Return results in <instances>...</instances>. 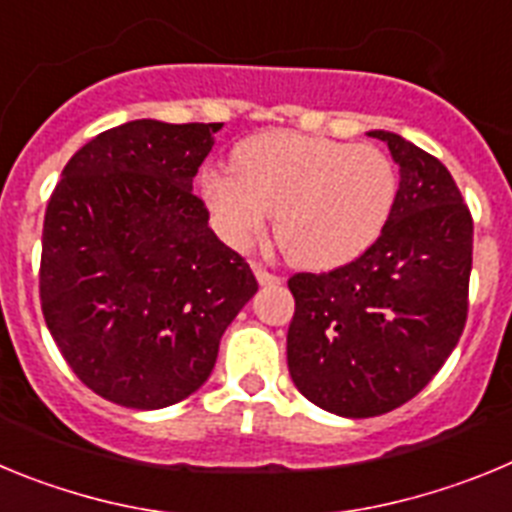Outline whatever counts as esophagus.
I'll use <instances>...</instances> for the list:
<instances>
[{
  "label": "esophagus",
  "mask_w": 512,
  "mask_h": 512,
  "mask_svg": "<svg viewBox=\"0 0 512 512\" xmlns=\"http://www.w3.org/2000/svg\"><path fill=\"white\" fill-rule=\"evenodd\" d=\"M253 274H256L259 284H279V282H282L277 274H271V271L266 269V266H261V264H253Z\"/></svg>",
  "instance_id": "34e87169"
}]
</instances>
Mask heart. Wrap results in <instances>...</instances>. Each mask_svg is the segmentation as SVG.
Masks as SVG:
<instances>
[{
    "label": "heart",
    "mask_w": 512,
    "mask_h": 512,
    "mask_svg": "<svg viewBox=\"0 0 512 512\" xmlns=\"http://www.w3.org/2000/svg\"><path fill=\"white\" fill-rule=\"evenodd\" d=\"M202 200L225 243L248 248L274 235L295 266L336 269L382 235L397 200L392 158L369 143L269 130L233 151V171L207 169Z\"/></svg>",
    "instance_id": "heart-1"
}]
</instances>
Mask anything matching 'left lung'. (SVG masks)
<instances>
[{"mask_svg": "<svg viewBox=\"0 0 512 512\" xmlns=\"http://www.w3.org/2000/svg\"><path fill=\"white\" fill-rule=\"evenodd\" d=\"M400 164L382 235L351 264L289 277L287 364L328 413L374 418L413 400L459 343L469 310L472 212L436 156L372 130Z\"/></svg>", "mask_w": 512, "mask_h": 512, "instance_id": "obj_1", "label": "left lung"}]
</instances>
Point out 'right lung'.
Listing matches in <instances>:
<instances>
[{
  "label": "right lung",
  "instance_id": "add662e5",
  "mask_svg": "<svg viewBox=\"0 0 512 512\" xmlns=\"http://www.w3.org/2000/svg\"><path fill=\"white\" fill-rule=\"evenodd\" d=\"M220 122L133 120L71 156L43 223L40 307L104 400L169 408L200 390L259 282L192 192Z\"/></svg>",
  "mask_w": 512,
  "mask_h": 512
}]
</instances>
